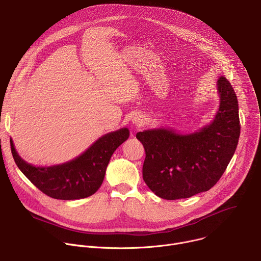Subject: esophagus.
<instances>
[{
  "mask_svg": "<svg viewBox=\"0 0 261 261\" xmlns=\"http://www.w3.org/2000/svg\"><path fill=\"white\" fill-rule=\"evenodd\" d=\"M133 124L136 126V127H142L145 123V119L142 115H135L133 117V120H132Z\"/></svg>",
  "mask_w": 261,
  "mask_h": 261,
  "instance_id": "obj_1",
  "label": "esophagus"
}]
</instances>
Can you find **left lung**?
<instances>
[{
  "label": "left lung",
  "mask_w": 261,
  "mask_h": 261,
  "mask_svg": "<svg viewBox=\"0 0 261 261\" xmlns=\"http://www.w3.org/2000/svg\"><path fill=\"white\" fill-rule=\"evenodd\" d=\"M217 87L219 110L198 132L182 135L160 128L136 134L145 151L143 180L157 196L174 200L207 191L227 168L241 133L239 104L224 76Z\"/></svg>",
  "instance_id": "1"
}]
</instances>
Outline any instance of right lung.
Wrapping results in <instances>:
<instances>
[{
	"label": "right lung",
	"instance_id": "1",
	"mask_svg": "<svg viewBox=\"0 0 261 261\" xmlns=\"http://www.w3.org/2000/svg\"><path fill=\"white\" fill-rule=\"evenodd\" d=\"M128 137L127 128L107 133L77 158L48 167L27 163L18 156L12 139L10 145L17 167L41 192L51 198L74 200L89 197L100 188L111 156Z\"/></svg>",
	"mask_w": 261,
	"mask_h": 261
}]
</instances>
